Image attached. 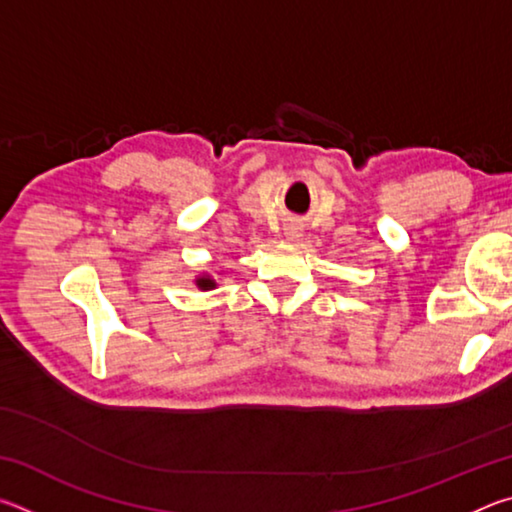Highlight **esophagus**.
<instances>
[{
  "instance_id": "obj_1",
  "label": "esophagus",
  "mask_w": 512,
  "mask_h": 512,
  "mask_svg": "<svg viewBox=\"0 0 512 512\" xmlns=\"http://www.w3.org/2000/svg\"><path fill=\"white\" fill-rule=\"evenodd\" d=\"M289 235H291V237H296V235H293V232H289Z\"/></svg>"
}]
</instances>
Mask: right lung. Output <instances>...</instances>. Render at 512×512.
Wrapping results in <instances>:
<instances>
[{
  "label": "right lung",
  "instance_id": "1",
  "mask_svg": "<svg viewBox=\"0 0 512 512\" xmlns=\"http://www.w3.org/2000/svg\"><path fill=\"white\" fill-rule=\"evenodd\" d=\"M198 287L212 289V287H216V284H214V280H210V277H201V280H198Z\"/></svg>",
  "mask_w": 512,
  "mask_h": 512
}]
</instances>
